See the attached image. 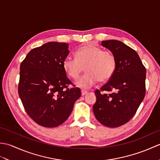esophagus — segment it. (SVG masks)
<instances>
[{
    "label": "esophagus",
    "instance_id": "34e87169",
    "mask_svg": "<svg viewBox=\"0 0 160 160\" xmlns=\"http://www.w3.org/2000/svg\"><path fill=\"white\" fill-rule=\"evenodd\" d=\"M87 93V91L85 90H82L81 91V94H82V96H84V95H86Z\"/></svg>",
    "mask_w": 160,
    "mask_h": 160
}]
</instances>
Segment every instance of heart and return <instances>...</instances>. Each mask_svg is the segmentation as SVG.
<instances>
[{
    "label": "heart",
    "mask_w": 160,
    "mask_h": 160,
    "mask_svg": "<svg viewBox=\"0 0 160 160\" xmlns=\"http://www.w3.org/2000/svg\"><path fill=\"white\" fill-rule=\"evenodd\" d=\"M76 58L67 56L63 60V68L67 74L77 80L82 71L86 73L77 82V85L88 89L98 81L104 82L111 79L116 69L117 60L111 51L88 45L80 47L75 53Z\"/></svg>",
    "instance_id": "obj_1"
}]
</instances>
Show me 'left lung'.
<instances>
[{
	"mask_svg": "<svg viewBox=\"0 0 160 160\" xmlns=\"http://www.w3.org/2000/svg\"><path fill=\"white\" fill-rule=\"evenodd\" d=\"M102 45L115 54L117 66L111 79L95 91L93 111L102 124L115 128L130 121L144 100L146 68L137 52L123 42L108 40Z\"/></svg>",
	"mask_w": 160,
	"mask_h": 160,
	"instance_id": "obj_1",
	"label": "left lung"
}]
</instances>
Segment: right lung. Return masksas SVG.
Masks as SVG:
<instances>
[{"instance_id": "1", "label": "right lung", "mask_w": 160, "mask_h": 160, "mask_svg": "<svg viewBox=\"0 0 160 160\" xmlns=\"http://www.w3.org/2000/svg\"><path fill=\"white\" fill-rule=\"evenodd\" d=\"M69 53L67 43L49 42L32 49L20 64L19 97L27 113L42 127L62 124L81 96L63 68Z\"/></svg>"}]
</instances>
